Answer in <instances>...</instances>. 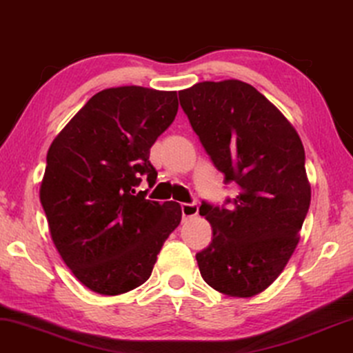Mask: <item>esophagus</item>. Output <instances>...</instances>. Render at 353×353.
<instances>
[{
  "label": "esophagus",
  "mask_w": 353,
  "mask_h": 353,
  "mask_svg": "<svg viewBox=\"0 0 353 353\" xmlns=\"http://www.w3.org/2000/svg\"><path fill=\"white\" fill-rule=\"evenodd\" d=\"M182 210V217L188 219V217H194L198 214V204L194 203H183L181 206Z\"/></svg>",
  "instance_id": "esophagus-1"
}]
</instances>
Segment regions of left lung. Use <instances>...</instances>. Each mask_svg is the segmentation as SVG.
I'll use <instances>...</instances> for the list:
<instances>
[{"mask_svg":"<svg viewBox=\"0 0 353 353\" xmlns=\"http://www.w3.org/2000/svg\"><path fill=\"white\" fill-rule=\"evenodd\" d=\"M179 99L214 166L239 190L223 206L201 203L214 238L196 254L199 272L220 293L254 296L276 281L298 245L311 204L303 143L245 82H199Z\"/></svg>","mask_w":353,"mask_h":353,"instance_id":"8db88e82","label":"left lung"}]
</instances>
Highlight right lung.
Instances as JSON below:
<instances>
[{"label":"right lung","mask_w":353,"mask_h":353,"mask_svg":"<svg viewBox=\"0 0 353 353\" xmlns=\"http://www.w3.org/2000/svg\"><path fill=\"white\" fill-rule=\"evenodd\" d=\"M176 92L106 88L60 131L47 152L39 198L52 241L83 285L120 294L150 277L161 245L181 223L177 203L136 192L157 171L149 154L177 114Z\"/></svg>","instance_id":"obj_1"}]
</instances>
